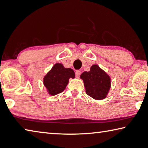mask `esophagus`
<instances>
[{"mask_svg":"<svg viewBox=\"0 0 148 148\" xmlns=\"http://www.w3.org/2000/svg\"><path fill=\"white\" fill-rule=\"evenodd\" d=\"M80 74H81V72H80V71L77 70V71H75V76H76L77 78H79Z\"/></svg>","mask_w":148,"mask_h":148,"instance_id":"1","label":"esophagus"}]
</instances>
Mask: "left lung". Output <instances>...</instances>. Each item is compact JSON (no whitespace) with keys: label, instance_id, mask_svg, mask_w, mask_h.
<instances>
[{"label":"left lung","instance_id":"obj_1","mask_svg":"<svg viewBox=\"0 0 148 148\" xmlns=\"http://www.w3.org/2000/svg\"><path fill=\"white\" fill-rule=\"evenodd\" d=\"M83 80L86 94L95 100H103L111 88V78L100 67L94 64L90 71H84L80 75Z\"/></svg>","mask_w":148,"mask_h":148}]
</instances>
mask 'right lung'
Listing matches in <instances>:
<instances>
[{"label":"right lung","instance_id":"obj_1","mask_svg":"<svg viewBox=\"0 0 148 148\" xmlns=\"http://www.w3.org/2000/svg\"><path fill=\"white\" fill-rule=\"evenodd\" d=\"M75 72L71 68H66L62 64L56 63L44 77V85L51 95L62 92L70 78L74 79Z\"/></svg>","mask_w":148,"mask_h":148}]
</instances>
